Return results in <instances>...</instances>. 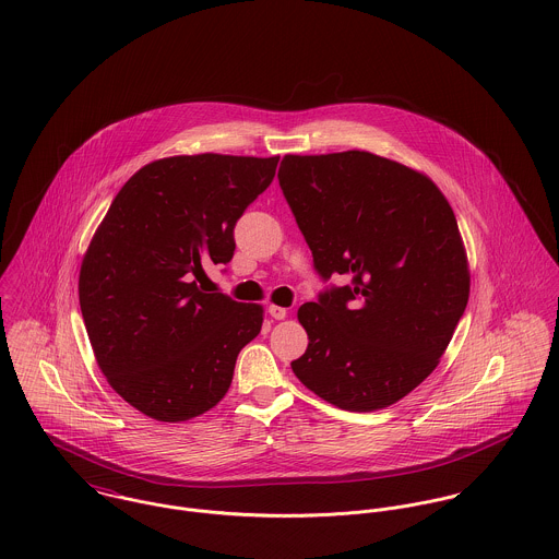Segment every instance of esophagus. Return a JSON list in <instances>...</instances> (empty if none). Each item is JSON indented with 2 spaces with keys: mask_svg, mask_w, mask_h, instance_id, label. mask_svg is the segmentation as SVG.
Instances as JSON below:
<instances>
[{
  "mask_svg": "<svg viewBox=\"0 0 559 559\" xmlns=\"http://www.w3.org/2000/svg\"><path fill=\"white\" fill-rule=\"evenodd\" d=\"M269 314L275 320L286 319L288 310L286 308H280V306H269Z\"/></svg>",
  "mask_w": 559,
  "mask_h": 559,
  "instance_id": "esophagus-1",
  "label": "esophagus"
}]
</instances>
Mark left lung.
Masks as SVG:
<instances>
[{"label":"left lung","mask_w":559,"mask_h":559,"mask_svg":"<svg viewBox=\"0 0 559 559\" xmlns=\"http://www.w3.org/2000/svg\"><path fill=\"white\" fill-rule=\"evenodd\" d=\"M282 193L326 286L299 308L297 379L344 411L385 408L439 364L469 301L452 206L424 174L364 151L286 155Z\"/></svg>","instance_id":"obj_1"}]
</instances>
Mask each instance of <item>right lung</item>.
<instances>
[{
	"label": "right lung",
	"instance_id": "add662e5",
	"mask_svg": "<svg viewBox=\"0 0 559 559\" xmlns=\"http://www.w3.org/2000/svg\"><path fill=\"white\" fill-rule=\"evenodd\" d=\"M280 157L193 155L144 165L114 198L80 273L81 317L109 385L144 415L185 421L226 396L262 308L195 284L228 264L235 226Z\"/></svg>",
	"mask_w": 559,
	"mask_h": 559
}]
</instances>
